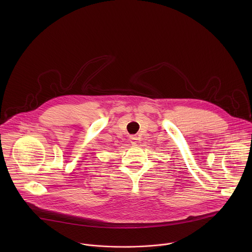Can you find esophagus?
Masks as SVG:
<instances>
[{
    "label": "esophagus",
    "instance_id": "1",
    "mask_svg": "<svg viewBox=\"0 0 252 252\" xmlns=\"http://www.w3.org/2000/svg\"><path fill=\"white\" fill-rule=\"evenodd\" d=\"M129 142L131 143V145H135V143L137 142V137L135 135H130L129 136Z\"/></svg>",
    "mask_w": 252,
    "mask_h": 252
}]
</instances>
